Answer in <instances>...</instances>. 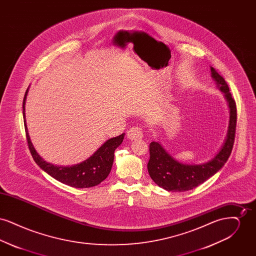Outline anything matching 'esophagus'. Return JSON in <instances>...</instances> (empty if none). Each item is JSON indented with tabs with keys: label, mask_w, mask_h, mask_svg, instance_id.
<instances>
[{
	"label": "esophagus",
	"mask_w": 256,
	"mask_h": 256,
	"mask_svg": "<svg viewBox=\"0 0 256 256\" xmlns=\"http://www.w3.org/2000/svg\"><path fill=\"white\" fill-rule=\"evenodd\" d=\"M128 138L130 140H139L143 138L142 130L138 126H134L128 130Z\"/></svg>",
	"instance_id": "1"
}]
</instances>
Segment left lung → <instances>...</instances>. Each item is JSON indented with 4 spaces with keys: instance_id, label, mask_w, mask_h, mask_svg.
<instances>
[{
    "instance_id": "obj_1",
    "label": "left lung",
    "mask_w": 256,
    "mask_h": 256,
    "mask_svg": "<svg viewBox=\"0 0 256 256\" xmlns=\"http://www.w3.org/2000/svg\"><path fill=\"white\" fill-rule=\"evenodd\" d=\"M211 78L228 102L230 120L226 136L217 154L206 162L200 164H186L172 156L159 142L150 144V160L148 170L152 180L159 187L170 192H184L192 190L217 174L226 164L232 154L236 130V104L230 92L224 78L210 67Z\"/></svg>"
}]
</instances>
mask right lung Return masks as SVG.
Masks as SVG:
<instances>
[{"instance_id": "add662e5", "label": "right lung", "mask_w": 256, "mask_h": 256, "mask_svg": "<svg viewBox=\"0 0 256 256\" xmlns=\"http://www.w3.org/2000/svg\"><path fill=\"white\" fill-rule=\"evenodd\" d=\"M28 88L26 91L23 100V117H24V130L26 134L28 145L30 148L32 158L34 159L37 165L45 170L52 178L60 182L63 184L69 185L74 188H89L96 186L104 182L110 174V170L114 161V152L122 144L124 134L117 137L110 138L106 140L97 150L84 161L74 164L72 166H56L47 162L42 158L30 141L28 135L26 124V113L24 104Z\"/></svg>"}]
</instances>
